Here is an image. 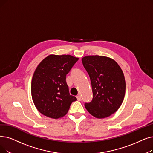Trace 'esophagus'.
<instances>
[{
	"label": "esophagus",
	"mask_w": 153,
	"mask_h": 153,
	"mask_svg": "<svg viewBox=\"0 0 153 153\" xmlns=\"http://www.w3.org/2000/svg\"><path fill=\"white\" fill-rule=\"evenodd\" d=\"M77 100L78 101H81L82 100V97H81V95H78L77 96Z\"/></svg>",
	"instance_id": "obj_1"
}]
</instances>
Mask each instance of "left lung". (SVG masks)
Returning a JSON list of instances; mask_svg holds the SVG:
<instances>
[{"mask_svg":"<svg viewBox=\"0 0 153 153\" xmlns=\"http://www.w3.org/2000/svg\"><path fill=\"white\" fill-rule=\"evenodd\" d=\"M82 62L90 77L92 100L85 103V109L94 117L110 116L121 105L126 92V81L120 66L110 57L88 56Z\"/></svg>","mask_w":153,"mask_h":153,"instance_id":"1","label":"left lung"}]
</instances>
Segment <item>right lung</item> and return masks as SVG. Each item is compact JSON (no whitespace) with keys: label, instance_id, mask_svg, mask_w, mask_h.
I'll return each mask as SVG.
<instances>
[{"label":"right lung","instance_id":"right-lung-1","mask_svg":"<svg viewBox=\"0 0 153 153\" xmlns=\"http://www.w3.org/2000/svg\"><path fill=\"white\" fill-rule=\"evenodd\" d=\"M78 60L71 55L51 54L37 65L31 82V94L36 108L43 115L62 117L77 100L69 94L65 76Z\"/></svg>","mask_w":153,"mask_h":153}]
</instances>
